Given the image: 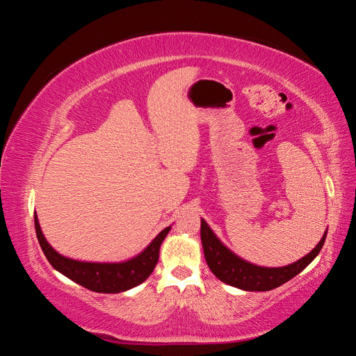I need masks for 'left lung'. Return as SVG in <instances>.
I'll return each instance as SVG.
<instances>
[{
	"instance_id": "obj_1",
	"label": "left lung",
	"mask_w": 356,
	"mask_h": 356,
	"mask_svg": "<svg viewBox=\"0 0 356 356\" xmlns=\"http://www.w3.org/2000/svg\"><path fill=\"white\" fill-rule=\"evenodd\" d=\"M327 232L322 236L319 243L298 261L284 267H261L242 260L241 257L233 254L227 246L215 236L207 221H200V239L204 258L211 268V272L217 276L221 282L241 288L243 291H270L289 279L297 276L301 270L315 260V257L324 246Z\"/></svg>"
}]
</instances>
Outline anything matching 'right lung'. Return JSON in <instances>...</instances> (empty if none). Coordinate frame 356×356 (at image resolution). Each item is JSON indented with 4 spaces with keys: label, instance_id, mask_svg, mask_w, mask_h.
Segmentation results:
<instances>
[{
    "label": "right lung",
    "instance_id": "right-lung-1",
    "mask_svg": "<svg viewBox=\"0 0 356 356\" xmlns=\"http://www.w3.org/2000/svg\"><path fill=\"white\" fill-rule=\"evenodd\" d=\"M37 239L42 252H44L49 263L56 268L58 272L65 275L71 281L88 288L95 293L104 294H117L123 291L131 289L139 284H143L145 279L152 275L154 267L159 261L160 245L165 241L166 234L170 227L161 230L154 241L149 243L145 250L123 263H88L67 258L56 252L50 243L46 241L44 234L41 232L37 213L34 215Z\"/></svg>",
    "mask_w": 356,
    "mask_h": 356
}]
</instances>
